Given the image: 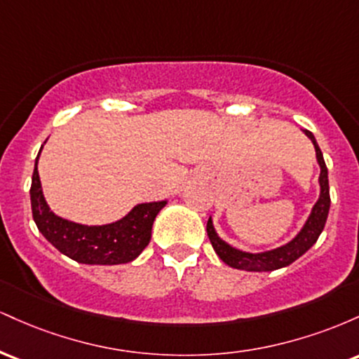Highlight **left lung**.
Returning a JSON list of instances; mask_svg holds the SVG:
<instances>
[{
	"mask_svg": "<svg viewBox=\"0 0 359 359\" xmlns=\"http://www.w3.org/2000/svg\"><path fill=\"white\" fill-rule=\"evenodd\" d=\"M306 135L311 138V142L314 143L316 148V156L317 162H319L320 167V175H319V185H320V194L319 199L312 208L311 214H309L306 224L300 229L297 236L292 241H288L287 245L278 246V248L263 251V253H246V251L233 248L231 245H228L226 241H222L219 236H217L216 229H214L211 217L208 221V236L209 241H211L214 251L217 253L222 262L226 265L233 266V269L238 270H246V271H273L278 269H283V266H288L290 263H294L295 259L302 257L306 251L311 248L312 245L317 241V238L323 233L325 219H327L329 208H331V197H329V180H327V167H325L323 151H320L319 145H317L314 135L309 130Z\"/></svg>",
	"mask_w": 359,
	"mask_h": 359,
	"instance_id": "left-lung-1",
	"label": "left lung"
}]
</instances>
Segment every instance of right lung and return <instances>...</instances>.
Segmentation results:
<instances>
[{
	"label": "right lung",
	"instance_id": "right-lung-1",
	"mask_svg": "<svg viewBox=\"0 0 359 359\" xmlns=\"http://www.w3.org/2000/svg\"><path fill=\"white\" fill-rule=\"evenodd\" d=\"M42 151V148H40ZM39 155L32 175V214L39 231L65 257L86 265H119L133 262L147 248L151 226L167 201L138 204L125 217L111 224L86 226L57 216L45 203L39 177Z\"/></svg>",
	"mask_w": 359,
	"mask_h": 359
}]
</instances>
